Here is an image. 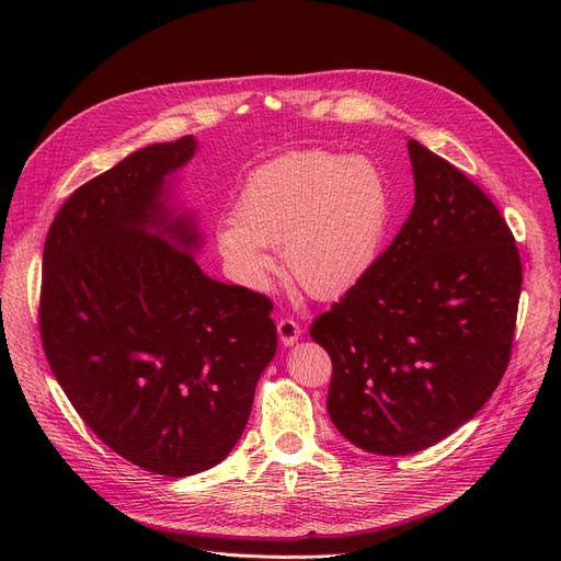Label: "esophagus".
<instances>
[{"label":"esophagus","instance_id":"34e87169","mask_svg":"<svg viewBox=\"0 0 561 561\" xmlns=\"http://www.w3.org/2000/svg\"><path fill=\"white\" fill-rule=\"evenodd\" d=\"M277 334H279V341L284 345H293L300 336H302V328L298 325V320L293 318H282L277 322Z\"/></svg>","mask_w":561,"mask_h":561}]
</instances>
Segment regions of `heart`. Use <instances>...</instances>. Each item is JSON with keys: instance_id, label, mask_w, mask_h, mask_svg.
I'll return each instance as SVG.
<instances>
[{"instance_id": "b5f03b06", "label": "heart", "mask_w": 561, "mask_h": 561, "mask_svg": "<svg viewBox=\"0 0 561 561\" xmlns=\"http://www.w3.org/2000/svg\"><path fill=\"white\" fill-rule=\"evenodd\" d=\"M391 216V188L373 159L316 147L254 168L233 202V222L216 229V245L248 286H261L273 268L265 248H284L290 277L330 300L373 271Z\"/></svg>"}]
</instances>
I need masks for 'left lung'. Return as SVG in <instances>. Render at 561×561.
Returning <instances> with one entry per match:
<instances>
[{"mask_svg":"<svg viewBox=\"0 0 561 561\" xmlns=\"http://www.w3.org/2000/svg\"><path fill=\"white\" fill-rule=\"evenodd\" d=\"M407 150L414 209L309 330L332 359V423L387 457L438 444L484 407L510 364L523 282L512 229L482 188L419 140Z\"/></svg>","mask_w":561,"mask_h":561,"instance_id":"8db88e82","label":"left lung"}]
</instances>
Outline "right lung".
<instances>
[{
  "label": "right lung",
  "mask_w": 561,
  "mask_h": 561,
  "mask_svg": "<svg viewBox=\"0 0 561 561\" xmlns=\"http://www.w3.org/2000/svg\"><path fill=\"white\" fill-rule=\"evenodd\" d=\"M195 138L157 142L79 186L43 252L41 339L83 423L165 478L220 463L277 350L273 302L206 277L199 233L172 216L165 176Z\"/></svg>",
  "instance_id": "1"
}]
</instances>
